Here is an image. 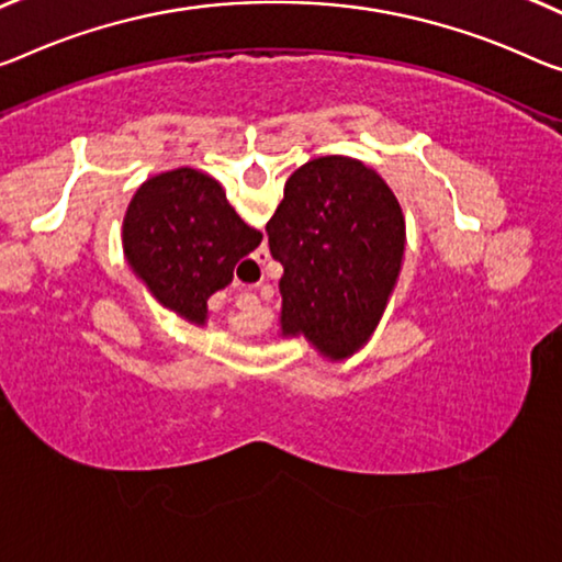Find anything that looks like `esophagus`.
<instances>
[{"mask_svg":"<svg viewBox=\"0 0 562 562\" xmlns=\"http://www.w3.org/2000/svg\"><path fill=\"white\" fill-rule=\"evenodd\" d=\"M266 258H269V254H266V251H258V256H254V261H256L258 266H263V263H266Z\"/></svg>","mask_w":562,"mask_h":562,"instance_id":"esophagus-1","label":"esophagus"}]
</instances>
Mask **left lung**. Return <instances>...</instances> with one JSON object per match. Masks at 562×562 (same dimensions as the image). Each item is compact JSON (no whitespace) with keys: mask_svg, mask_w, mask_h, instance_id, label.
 Here are the masks:
<instances>
[{"mask_svg":"<svg viewBox=\"0 0 562 562\" xmlns=\"http://www.w3.org/2000/svg\"><path fill=\"white\" fill-rule=\"evenodd\" d=\"M283 266L281 331L304 334L329 359L364 347L396 286L404 213L392 188L364 162L324 155L286 180L266 223Z\"/></svg>","mask_w":562,"mask_h":562,"instance_id":"obj_1","label":"left lung"}]
</instances>
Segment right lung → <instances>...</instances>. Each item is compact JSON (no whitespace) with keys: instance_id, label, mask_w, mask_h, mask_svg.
I'll use <instances>...</instances> for the list:
<instances>
[{"instance_id":"obj_1","label":"right lung","mask_w":562,"mask_h":562,"mask_svg":"<svg viewBox=\"0 0 562 562\" xmlns=\"http://www.w3.org/2000/svg\"><path fill=\"white\" fill-rule=\"evenodd\" d=\"M211 176L193 168L145 180L127 205L123 246L133 271L162 306L203 326L209 299L233 281L240 258L261 244Z\"/></svg>"}]
</instances>
